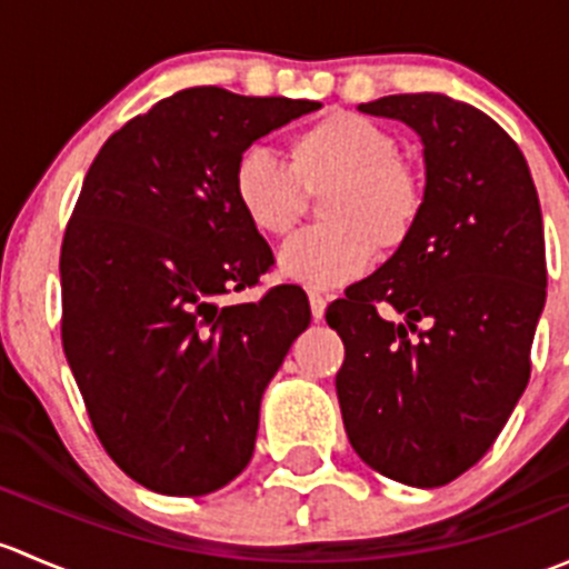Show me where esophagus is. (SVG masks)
Returning a JSON list of instances; mask_svg holds the SVG:
<instances>
[{"label": "esophagus", "mask_w": 569, "mask_h": 569, "mask_svg": "<svg viewBox=\"0 0 569 569\" xmlns=\"http://www.w3.org/2000/svg\"><path fill=\"white\" fill-rule=\"evenodd\" d=\"M327 300H330V297L321 295V291H317V289L308 291V302H311V313H313V319H317V321H319L321 317H325Z\"/></svg>", "instance_id": "1"}]
</instances>
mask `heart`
<instances>
[{
    "label": "heart",
    "mask_w": 569,
    "mask_h": 569,
    "mask_svg": "<svg viewBox=\"0 0 569 569\" xmlns=\"http://www.w3.org/2000/svg\"><path fill=\"white\" fill-rule=\"evenodd\" d=\"M289 168L263 148L233 164V200L258 233L286 237L300 222L308 194L321 198L325 226L283 244L278 267L297 283L330 289L355 280L375 261L377 244L396 250L423 211V183L399 140L363 114L332 109L295 131Z\"/></svg>",
    "instance_id": "obj_1"
}]
</instances>
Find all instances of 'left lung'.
Here are the masks:
<instances>
[{
	"instance_id": "8db88e82",
	"label": "left lung",
	"mask_w": 569,
	"mask_h": 569,
	"mask_svg": "<svg viewBox=\"0 0 569 569\" xmlns=\"http://www.w3.org/2000/svg\"><path fill=\"white\" fill-rule=\"evenodd\" d=\"M360 112L421 137L427 187L412 237L327 308L347 352L338 405L360 460L440 487L487 455L529 386L548 286L542 211L518 142L481 109L401 93Z\"/></svg>"
}]
</instances>
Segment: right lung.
<instances>
[{
    "mask_svg": "<svg viewBox=\"0 0 569 569\" xmlns=\"http://www.w3.org/2000/svg\"><path fill=\"white\" fill-rule=\"evenodd\" d=\"M319 101L189 88L101 146L60 252L62 349L114 465L164 496L248 468L263 388L311 325L300 286L220 306L272 267L233 164Z\"/></svg>",
    "mask_w": 569,
    "mask_h": 569,
    "instance_id": "right-lung-1",
    "label": "right lung"
}]
</instances>
